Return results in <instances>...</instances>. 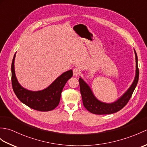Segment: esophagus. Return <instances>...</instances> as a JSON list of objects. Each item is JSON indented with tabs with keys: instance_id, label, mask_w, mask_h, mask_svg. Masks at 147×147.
Returning <instances> with one entry per match:
<instances>
[{
	"instance_id": "34e87169",
	"label": "esophagus",
	"mask_w": 147,
	"mask_h": 147,
	"mask_svg": "<svg viewBox=\"0 0 147 147\" xmlns=\"http://www.w3.org/2000/svg\"><path fill=\"white\" fill-rule=\"evenodd\" d=\"M73 75L75 76H78L80 73V71L78 68H73Z\"/></svg>"
}]
</instances>
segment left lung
I'll return each instance as SVG.
<instances>
[{"mask_svg":"<svg viewBox=\"0 0 147 147\" xmlns=\"http://www.w3.org/2000/svg\"><path fill=\"white\" fill-rule=\"evenodd\" d=\"M136 76L131 86L127 90V91L121 96V97L112 104H105L100 102L93 95L92 90H90L88 85L82 79H79L80 92L82 94L83 104L87 110L93 114L102 115V114H110L117 112L125 106L129 99L131 97L133 93L135 90L139 78V69L138 67V57L136 53Z\"/></svg>","mask_w":147,"mask_h":147,"instance_id":"obj_1","label":"left lung"}]
</instances>
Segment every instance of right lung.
Instances as JSON below:
<instances>
[{
    "mask_svg": "<svg viewBox=\"0 0 147 147\" xmlns=\"http://www.w3.org/2000/svg\"><path fill=\"white\" fill-rule=\"evenodd\" d=\"M14 55L11 64V82L16 95L23 104L34 110L45 112L54 109L59 105L61 95L65 84L73 76V71L65 72L58 77L48 88L38 92H32L23 88L16 78Z\"/></svg>",
    "mask_w": 147,
    "mask_h": 147,
    "instance_id": "1",
    "label": "right lung"
}]
</instances>
